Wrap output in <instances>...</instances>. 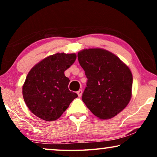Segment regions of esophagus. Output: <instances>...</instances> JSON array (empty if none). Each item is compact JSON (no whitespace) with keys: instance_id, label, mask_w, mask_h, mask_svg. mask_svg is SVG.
Returning <instances> with one entry per match:
<instances>
[{"instance_id":"esophagus-1","label":"esophagus","mask_w":157,"mask_h":157,"mask_svg":"<svg viewBox=\"0 0 157 157\" xmlns=\"http://www.w3.org/2000/svg\"><path fill=\"white\" fill-rule=\"evenodd\" d=\"M82 93H83V91H82V90H81V89L78 90V91H77V94H78V97H81V96H82Z\"/></svg>"}]
</instances>
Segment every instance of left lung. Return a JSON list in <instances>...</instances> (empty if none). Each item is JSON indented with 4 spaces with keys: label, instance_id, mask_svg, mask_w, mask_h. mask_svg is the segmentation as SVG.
Instances as JSON below:
<instances>
[{
    "label": "left lung",
    "instance_id": "left-lung-1",
    "mask_svg": "<svg viewBox=\"0 0 157 157\" xmlns=\"http://www.w3.org/2000/svg\"><path fill=\"white\" fill-rule=\"evenodd\" d=\"M79 63L87 78L82 101L101 119L121 112L132 97V72L117 56L101 48L78 53Z\"/></svg>",
    "mask_w": 157,
    "mask_h": 157
}]
</instances>
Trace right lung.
<instances>
[{"instance_id":"add662e5","label":"right lung","mask_w":157,"mask_h":157,"mask_svg":"<svg viewBox=\"0 0 157 157\" xmlns=\"http://www.w3.org/2000/svg\"><path fill=\"white\" fill-rule=\"evenodd\" d=\"M75 53H56L30 71L23 86V96L32 113L47 121H56L78 97L68 89L64 71L74 63Z\"/></svg>"}]
</instances>
